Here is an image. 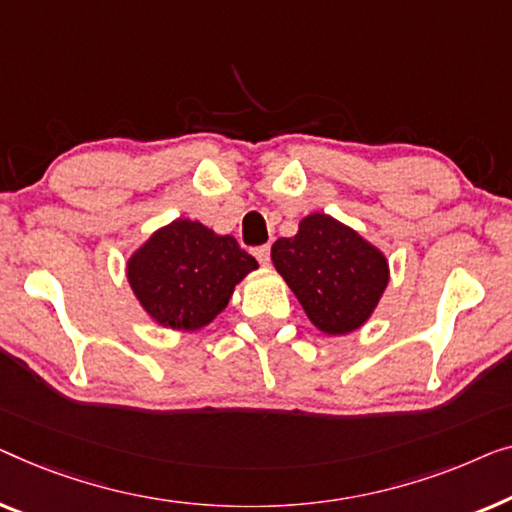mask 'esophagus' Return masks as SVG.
Here are the masks:
<instances>
[{
  "label": "esophagus",
  "mask_w": 512,
  "mask_h": 512,
  "mask_svg": "<svg viewBox=\"0 0 512 512\" xmlns=\"http://www.w3.org/2000/svg\"><path fill=\"white\" fill-rule=\"evenodd\" d=\"M253 255L257 257L259 264L269 266V262H271V248H269V246H259V248H255Z\"/></svg>",
  "instance_id": "obj_1"
}]
</instances>
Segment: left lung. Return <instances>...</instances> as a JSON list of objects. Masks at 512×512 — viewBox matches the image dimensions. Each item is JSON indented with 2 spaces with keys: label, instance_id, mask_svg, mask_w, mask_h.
I'll return each mask as SVG.
<instances>
[{
  "label": "left lung",
  "instance_id": "obj_1",
  "mask_svg": "<svg viewBox=\"0 0 512 512\" xmlns=\"http://www.w3.org/2000/svg\"><path fill=\"white\" fill-rule=\"evenodd\" d=\"M271 259L308 320L329 336L362 327L390 283L385 255L325 213L306 215L297 234L273 243Z\"/></svg>",
  "mask_w": 512,
  "mask_h": 512
}]
</instances>
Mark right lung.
<instances>
[{
    "mask_svg": "<svg viewBox=\"0 0 512 512\" xmlns=\"http://www.w3.org/2000/svg\"><path fill=\"white\" fill-rule=\"evenodd\" d=\"M257 269L234 236L178 218L127 259V280L157 325L197 331L225 311L234 287Z\"/></svg>",
    "mask_w": 512,
    "mask_h": 512,
    "instance_id": "obj_1",
    "label": "right lung"
}]
</instances>
